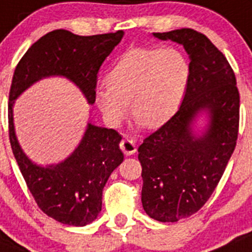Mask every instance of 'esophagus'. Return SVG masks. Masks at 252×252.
Masks as SVG:
<instances>
[{"label":"esophagus","instance_id":"34e87169","mask_svg":"<svg viewBox=\"0 0 252 252\" xmlns=\"http://www.w3.org/2000/svg\"><path fill=\"white\" fill-rule=\"evenodd\" d=\"M121 149L123 151V153L126 156H131V154L135 153L137 147H135V143L133 140L128 139V138H124L121 142Z\"/></svg>","mask_w":252,"mask_h":252}]
</instances>
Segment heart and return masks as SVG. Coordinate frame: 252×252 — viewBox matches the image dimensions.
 <instances>
[{
  "mask_svg": "<svg viewBox=\"0 0 252 252\" xmlns=\"http://www.w3.org/2000/svg\"><path fill=\"white\" fill-rule=\"evenodd\" d=\"M189 63L176 47H135L124 53L95 92V103L105 121L117 126L130 110L138 123L158 128L171 119L185 98Z\"/></svg>",
  "mask_w": 252,
  "mask_h": 252,
  "instance_id": "1",
  "label": "heart"
}]
</instances>
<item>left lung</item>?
Instances as JSON below:
<instances>
[{"mask_svg":"<svg viewBox=\"0 0 252 252\" xmlns=\"http://www.w3.org/2000/svg\"><path fill=\"white\" fill-rule=\"evenodd\" d=\"M185 47L189 81L180 109L138 148L142 205L160 222H177L202 207L225 172L239 134L240 94L225 55L192 29L153 32ZM206 112L209 123L197 135L193 124Z\"/></svg>","mask_w":252,"mask_h":252,"instance_id":"obj_1","label":"left lung"}]
</instances>
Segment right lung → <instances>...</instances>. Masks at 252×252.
Here are the masks:
<instances>
[{
	"instance_id": "obj_1",
	"label": "right lung",
	"mask_w": 252,
	"mask_h": 252,
	"mask_svg": "<svg viewBox=\"0 0 252 252\" xmlns=\"http://www.w3.org/2000/svg\"><path fill=\"white\" fill-rule=\"evenodd\" d=\"M123 35V31H117L79 36L67 30H54L27 50L15 69L8 103L11 148L38 207L64 225L85 226L98 217L104 186L124 159L119 148L122 137L114 129L88 123L79 146L66 159L38 165L24 153L16 137L13 104L36 81L64 76L93 105L99 69Z\"/></svg>"
}]
</instances>
